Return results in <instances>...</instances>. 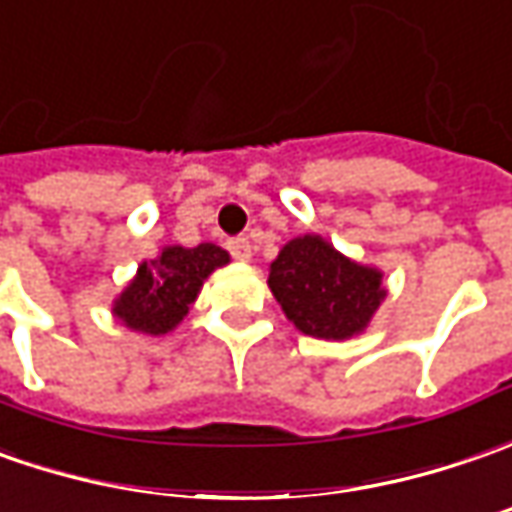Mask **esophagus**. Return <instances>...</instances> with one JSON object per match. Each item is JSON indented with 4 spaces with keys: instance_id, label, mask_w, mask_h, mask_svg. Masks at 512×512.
<instances>
[{
    "instance_id": "obj_1",
    "label": "esophagus",
    "mask_w": 512,
    "mask_h": 512,
    "mask_svg": "<svg viewBox=\"0 0 512 512\" xmlns=\"http://www.w3.org/2000/svg\"><path fill=\"white\" fill-rule=\"evenodd\" d=\"M226 249H229V255L235 257V260H252V243L249 238H232L226 243Z\"/></svg>"
}]
</instances>
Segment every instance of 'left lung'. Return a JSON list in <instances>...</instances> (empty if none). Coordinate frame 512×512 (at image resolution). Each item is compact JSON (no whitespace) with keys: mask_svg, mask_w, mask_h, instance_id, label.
<instances>
[{"mask_svg":"<svg viewBox=\"0 0 512 512\" xmlns=\"http://www.w3.org/2000/svg\"><path fill=\"white\" fill-rule=\"evenodd\" d=\"M269 289L294 326L317 340L365 331L385 289L382 272L340 255L320 235L289 240L269 266Z\"/></svg>","mask_w":512,"mask_h":512,"instance_id":"obj_1","label":"left lung"}]
</instances>
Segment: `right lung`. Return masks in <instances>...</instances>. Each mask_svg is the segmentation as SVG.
<instances>
[{
    "label": "right lung",
    "mask_w": 512,
    "mask_h": 512,
    "mask_svg": "<svg viewBox=\"0 0 512 512\" xmlns=\"http://www.w3.org/2000/svg\"><path fill=\"white\" fill-rule=\"evenodd\" d=\"M226 263L229 252L215 243H201L195 249L164 246L155 260L138 266L130 286L113 303V314L141 334H167L189 314L203 280Z\"/></svg>",
    "instance_id": "1"
}]
</instances>
